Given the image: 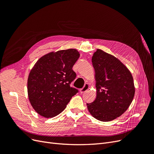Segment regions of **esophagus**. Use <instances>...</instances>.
Instances as JSON below:
<instances>
[{
  "label": "esophagus",
  "instance_id": "obj_1",
  "mask_svg": "<svg viewBox=\"0 0 154 154\" xmlns=\"http://www.w3.org/2000/svg\"><path fill=\"white\" fill-rule=\"evenodd\" d=\"M88 88H89V85H88L87 83H86V84H85V85H84V87H83L82 88H81V89L80 90V93H83V92H85V91H87Z\"/></svg>",
  "mask_w": 154,
  "mask_h": 154
}]
</instances>
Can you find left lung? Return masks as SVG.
<instances>
[{"label":"left lung","mask_w":154,"mask_h":154,"mask_svg":"<svg viewBox=\"0 0 154 154\" xmlns=\"http://www.w3.org/2000/svg\"><path fill=\"white\" fill-rule=\"evenodd\" d=\"M92 63L95 71L96 97L87 103L90 114L101 122H110L122 116L135 94L131 72L114 56L97 49Z\"/></svg>","instance_id":"left-lung-1"}]
</instances>
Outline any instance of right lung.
I'll use <instances>...</instances> for the list:
<instances>
[{
  "label": "right lung",
  "instance_id": "add662e5",
  "mask_svg": "<svg viewBox=\"0 0 154 154\" xmlns=\"http://www.w3.org/2000/svg\"><path fill=\"white\" fill-rule=\"evenodd\" d=\"M79 57L76 49H68L49 53L36 62L27 79V94L39 115L46 118L58 115L78 92L70 83L76 76L72 67Z\"/></svg>",
  "mask_w": 154,
  "mask_h": 154
}]
</instances>
